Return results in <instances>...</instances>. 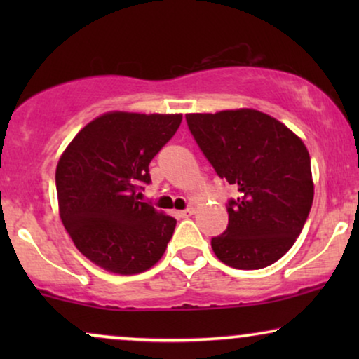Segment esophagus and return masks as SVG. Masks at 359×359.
<instances>
[{
    "label": "esophagus",
    "instance_id": "obj_1",
    "mask_svg": "<svg viewBox=\"0 0 359 359\" xmlns=\"http://www.w3.org/2000/svg\"><path fill=\"white\" fill-rule=\"evenodd\" d=\"M196 212L194 210V208H188L186 210H176V215H178V217H189V215H193Z\"/></svg>",
    "mask_w": 359,
    "mask_h": 359
}]
</instances>
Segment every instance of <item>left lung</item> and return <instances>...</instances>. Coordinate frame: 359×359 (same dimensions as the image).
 Masks as SVG:
<instances>
[{
    "label": "left lung",
    "mask_w": 359,
    "mask_h": 359,
    "mask_svg": "<svg viewBox=\"0 0 359 359\" xmlns=\"http://www.w3.org/2000/svg\"><path fill=\"white\" fill-rule=\"evenodd\" d=\"M186 121L215 173L238 189L227 208V230L210 240L215 257L237 269L278 262L312 208L311 156L301 137L250 107L196 112Z\"/></svg>",
    "instance_id": "obj_1"
}]
</instances>
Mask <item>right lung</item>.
I'll use <instances>...</instances> for the list:
<instances>
[{
  "instance_id": "right-lung-1",
  "label": "right lung",
  "mask_w": 359,
  "mask_h": 359,
  "mask_svg": "<svg viewBox=\"0 0 359 359\" xmlns=\"http://www.w3.org/2000/svg\"><path fill=\"white\" fill-rule=\"evenodd\" d=\"M183 114L111 111L86 124L55 171L58 214L75 247L96 266L139 274L163 257L176 220L140 203L149 165Z\"/></svg>"
}]
</instances>
